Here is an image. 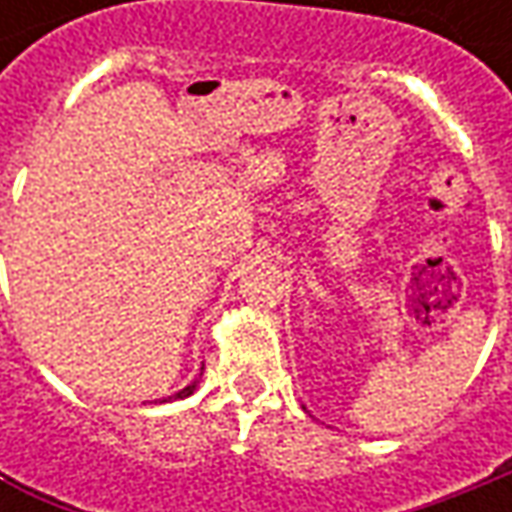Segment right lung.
I'll use <instances>...</instances> for the list:
<instances>
[{
    "instance_id": "1",
    "label": "right lung",
    "mask_w": 512,
    "mask_h": 512,
    "mask_svg": "<svg viewBox=\"0 0 512 512\" xmlns=\"http://www.w3.org/2000/svg\"><path fill=\"white\" fill-rule=\"evenodd\" d=\"M196 382H199V379H196ZM196 382H190L187 387H182V390H179V393H173L170 399H185V396H190V393L196 390ZM162 402H168V399H162Z\"/></svg>"
}]
</instances>
